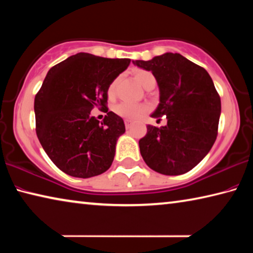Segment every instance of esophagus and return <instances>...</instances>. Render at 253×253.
Listing matches in <instances>:
<instances>
[{
    "label": "esophagus",
    "instance_id": "34e87169",
    "mask_svg": "<svg viewBox=\"0 0 253 253\" xmlns=\"http://www.w3.org/2000/svg\"><path fill=\"white\" fill-rule=\"evenodd\" d=\"M131 124H132V121H130V119H125L126 128H129L131 126Z\"/></svg>",
    "mask_w": 253,
    "mask_h": 253
}]
</instances>
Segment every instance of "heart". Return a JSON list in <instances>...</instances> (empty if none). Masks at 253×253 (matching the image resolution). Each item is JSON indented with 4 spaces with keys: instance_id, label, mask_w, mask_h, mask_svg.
<instances>
[{
    "instance_id": "1",
    "label": "heart",
    "mask_w": 253,
    "mask_h": 253,
    "mask_svg": "<svg viewBox=\"0 0 253 253\" xmlns=\"http://www.w3.org/2000/svg\"><path fill=\"white\" fill-rule=\"evenodd\" d=\"M134 76H135V79L137 80V83H138L140 85H143L145 89L149 87V85L153 84H156L155 77H154V75L152 74L151 71L139 69V70L135 71ZM118 81H119V78H116L109 84L108 88H107V95H108V97L111 98V97L115 96ZM113 110H114L115 114L118 115V116L123 117V118L136 119V118L142 116V115L145 113V110H146V107H145L142 104H132V102L122 101V102H119V104L115 106Z\"/></svg>"
}]
</instances>
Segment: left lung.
Listing matches in <instances>:
<instances>
[{"mask_svg": "<svg viewBox=\"0 0 253 253\" xmlns=\"http://www.w3.org/2000/svg\"><path fill=\"white\" fill-rule=\"evenodd\" d=\"M132 63L152 71L157 80L160 105L152 117L168 119L162 128L147 125L146 135L139 139L145 163L164 175L188 172L210 152L217 136L221 99L212 78L179 53Z\"/></svg>", "mask_w": 253, "mask_h": 253, "instance_id": "1", "label": "left lung"}]
</instances>
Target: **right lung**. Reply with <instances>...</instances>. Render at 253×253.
Segmentation results:
<instances>
[{
    "label": "right lung",
    "mask_w": 253,
    "mask_h": 253,
    "mask_svg": "<svg viewBox=\"0 0 253 253\" xmlns=\"http://www.w3.org/2000/svg\"><path fill=\"white\" fill-rule=\"evenodd\" d=\"M130 59L77 53L49 70L34 98L36 131L46 155L63 173L87 178L102 174L114 161L122 117L107 108V88ZM97 106L107 115L91 116Z\"/></svg>",
    "instance_id": "obj_1"
}]
</instances>
